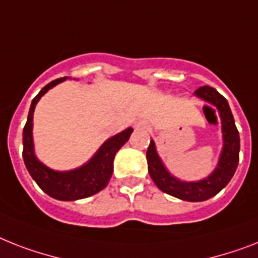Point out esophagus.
<instances>
[{"instance_id": "obj_1", "label": "esophagus", "mask_w": 258, "mask_h": 258, "mask_svg": "<svg viewBox=\"0 0 258 258\" xmlns=\"http://www.w3.org/2000/svg\"><path fill=\"white\" fill-rule=\"evenodd\" d=\"M135 125H136V128H146V127H147L146 122H143V120H138Z\"/></svg>"}]
</instances>
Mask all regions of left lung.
Instances as JSON below:
<instances>
[{"label":"left lung","mask_w":258,"mask_h":258,"mask_svg":"<svg viewBox=\"0 0 258 258\" xmlns=\"http://www.w3.org/2000/svg\"><path fill=\"white\" fill-rule=\"evenodd\" d=\"M195 95L207 102L205 110L219 111L223 130V150L219 163L208 177L199 181H181L168 172L159 158L154 140H151L147 150L148 172L154 180L156 187L173 198L181 199L185 202H204L213 198L227 185L233 177L238 165V152H240V135L234 124L233 115L229 108L227 99L221 94L209 86H203L195 91ZM215 111V110H213Z\"/></svg>","instance_id":"8db88e82"}]
</instances>
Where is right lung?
Masks as SVG:
<instances>
[{
	"label": "right lung",
	"instance_id": "add662e5",
	"mask_svg": "<svg viewBox=\"0 0 258 258\" xmlns=\"http://www.w3.org/2000/svg\"><path fill=\"white\" fill-rule=\"evenodd\" d=\"M66 79L68 77L50 82L31 102L27 122L24 127V134H22V142H24L22 158H24L25 165L30 176L35 180V183L38 184L39 188L45 194L56 200L74 202L79 199L93 196L107 187L111 175L114 172L112 164H114L115 155L130 139V135L133 134L134 130L128 127L122 133L116 134L106 140L93 158L79 168L60 172V171H54L46 167L45 164H42L35 156L34 143H33V114H34L35 104L38 103L42 95H45L50 89H53L54 86Z\"/></svg>",
	"mask_w": 258,
	"mask_h": 258
}]
</instances>
